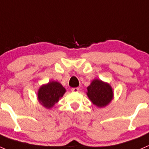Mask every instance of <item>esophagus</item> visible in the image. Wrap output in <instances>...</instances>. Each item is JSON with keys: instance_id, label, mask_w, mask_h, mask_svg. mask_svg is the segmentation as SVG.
<instances>
[{"instance_id": "1", "label": "esophagus", "mask_w": 149, "mask_h": 149, "mask_svg": "<svg viewBox=\"0 0 149 149\" xmlns=\"http://www.w3.org/2000/svg\"><path fill=\"white\" fill-rule=\"evenodd\" d=\"M79 90V89L78 88V87H74V88L72 89V91L74 92V93H77V92H78Z\"/></svg>"}]
</instances>
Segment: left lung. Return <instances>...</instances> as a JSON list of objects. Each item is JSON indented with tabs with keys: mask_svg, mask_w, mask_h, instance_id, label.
I'll use <instances>...</instances> for the list:
<instances>
[{
	"mask_svg": "<svg viewBox=\"0 0 149 149\" xmlns=\"http://www.w3.org/2000/svg\"><path fill=\"white\" fill-rule=\"evenodd\" d=\"M87 90V97L97 108L107 106L114 97L113 88L110 84L97 78L92 81Z\"/></svg>",
	"mask_w": 149,
	"mask_h": 149,
	"instance_id": "obj_1",
	"label": "left lung"
}]
</instances>
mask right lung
<instances>
[{
  "label": "right lung",
  "mask_w": 149,
  "mask_h": 149,
  "mask_svg": "<svg viewBox=\"0 0 149 149\" xmlns=\"http://www.w3.org/2000/svg\"><path fill=\"white\" fill-rule=\"evenodd\" d=\"M65 93L66 89L62 84L56 81H49L39 87L37 99L42 106L47 109H51L63 97Z\"/></svg>",
  "instance_id": "obj_1"
}]
</instances>
